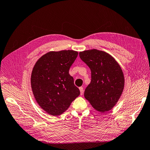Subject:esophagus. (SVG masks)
I'll return each instance as SVG.
<instances>
[{"label": "esophagus", "mask_w": 150, "mask_h": 150, "mask_svg": "<svg viewBox=\"0 0 150 150\" xmlns=\"http://www.w3.org/2000/svg\"><path fill=\"white\" fill-rule=\"evenodd\" d=\"M79 90H80V92H81V95H83V92H84V89L83 87H80L79 88Z\"/></svg>", "instance_id": "obj_1"}]
</instances>
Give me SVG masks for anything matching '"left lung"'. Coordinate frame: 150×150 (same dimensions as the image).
I'll return each mask as SVG.
<instances>
[{
    "label": "left lung",
    "mask_w": 150,
    "mask_h": 150,
    "mask_svg": "<svg viewBox=\"0 0 150 150\" xmlns=\"http://www.w3.org/2000/svg\"><path fill=\"white\" fill-rule=\"evenodd\" d=\"M79 57L91 70V82L84 91V98L99 112L114 107L124 88L121 67L112 56L91 49L79 52Z\"/></svg>",
    "instance_id": "1"
}]
</instances>
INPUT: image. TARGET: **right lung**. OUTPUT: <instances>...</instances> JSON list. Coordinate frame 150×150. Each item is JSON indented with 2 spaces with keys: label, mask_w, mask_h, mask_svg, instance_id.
<instances>
[{
  "label": "right lung",
  "mask_w": 150,
  "mask_h": 150,
  "mask_svg": "<svg viewBox=\"0 0 150 150\" xmlns=\"http://www.w3.org/2000/svg\"><path fill=\"white\" fill-rule=\"evenodd\" d=\"M78 52L51 51L38 60L32 69L31 87L40 107L52 116L60 115L80 95L69 70Z\"/></svg>",
  "instance_id": "1"
}]
</instances>
